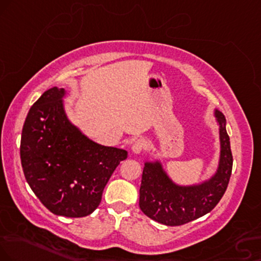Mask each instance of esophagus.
<instances>
[{"label":"esophagus","mask_w":261,"mask_h":261,"mask_svg":"<svg viewBox=\"0 0 261 261\" xmlns=\"http://www.w3.org/2000/svg\"><path fill=\"white\" fill-rule=\"evenodd\" d=\"M144 147H145V141L138 139L134 141V144L132 145V151H133V153H140Z\"/></svg>","instance_id":"obj_1"}]
</instances>
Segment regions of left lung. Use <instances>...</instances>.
<instances>
[{
	"label": "left lung",
	"instance_id": "left-lung-1",
	"mask_svg": "<svg viewBox=\"0 0 261 261\" xmlns=\"http://www.w3.org/2000/svg\"><path fill=\"white\" fill-rule=\"evenodd\" d=\"M219 125L220 156L217 172L199 184L179 185L167 174L161 161H146L139 191V207L150 219L167 226H179L198 219L219 203L232 170V153L226 120L215 109Z\"/></svg>",
	"mask_w": 261,
	"mask_h": 261
}]
</instances>
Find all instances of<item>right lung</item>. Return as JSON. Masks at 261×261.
Returning a JSON list of instances; mask_svg holds the SVG:
<instances>
[{
	"label": "right lung",
	"instance_id": "1",
	"mask_svg": "<svg viewBox=\"0 0 261 261\" xmlns=\"http://www.w3.org/2000/svg\"><path fill=\"white\" fill-rule=\"evenodd\" d=\"M65 95V89L53 87L31 106L20 160L28 184L44 207L56 215L82 218L98 208L105 185L128 152L85 136L67 117Z\"/></svg>",
	"mask_w": 261,
	"mask_h": 261
}]
</instances>
